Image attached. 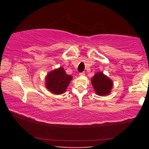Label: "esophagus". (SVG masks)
Masks as SVG:
<instances>
[{"label": "esophagus", "mask_w": 149, "mask_h": 149, "mask_svg": "<svg viewBox=\"0 0 149 149\" xmlns=\"http://www.w3.org/2000/svg\"><path fill=\"white\" fill-rule=\"evenodd\" d=\"M85 74V72H80V73H79V75H80V76H84Z\"/></svg>", "instance_id": "esophagus-1"}]
</instances>
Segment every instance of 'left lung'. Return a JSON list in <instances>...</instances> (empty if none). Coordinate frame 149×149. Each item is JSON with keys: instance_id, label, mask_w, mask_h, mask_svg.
<instances>
[{"instance_id": "obj_1", "label": "left lung", "mask_w": 149, "mask_h": 149, "mask_svg": "<svg viewBox=\"0 0 149 149\" xmlns=\"http://www.w3.org/2000/svg\"><path fill=\"white\" fill-rule=\"evenodd\" d=\"M91 83L95 93L99 95H106L111 92L113 82L102 72H97L91 78Z\"/></svg>"}]
</instances>
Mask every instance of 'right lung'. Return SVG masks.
I'll return each instance as SVG.
<instances>
[{"instance_id":"right-lung-1","label":"right lung","mask_w":149,"mask_h":149,"mask_svg":"<svg viewBox=\"0 0 149 149\" xmlns=\"http://www.w3.org/2000/svg\"><path fill=\"white\" fill-rule=\"evenodd\" d=\"M72 76L67 74L64 68H60L53 70L46 77V87L55 94L64 93Z\"/></svg>"}]
</instances>
